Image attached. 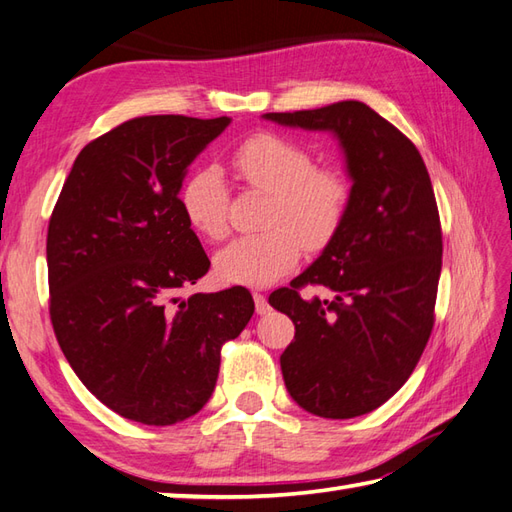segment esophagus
Listing matches in <instances>:
<instances>
[{
  "mask_svg": "<svg viewBox=\"0 0 512 512\" xmlns=\"http://www.w3.org/2000/svg\"><path fill=\"white\" fill-rule=\"evenodd\" d=\"M254 305H256V314H267L269 311V305H267V300H265V296L260 294V291H254Z\"/></svg>",
  "mask_w": 512,
  "mask_h": 512,
  "instance_id": "1",
  "label": "esophagus"
}]
</instances>
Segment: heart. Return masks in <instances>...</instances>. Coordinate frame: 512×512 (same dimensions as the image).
<instances>
[{
	"label": "heart",
	"instance_id": "1",
	"mask_svg": "<svg viewBox=\"0 0 512 512\" xmlns=\"http://www.w3.org/2000/svg\"><path fill=\"white\" fill-rule=\"evenodd\" d=\"M234 165L254 190L269 194L263 227L216 254V274L225 283L267 285L294 267L302 245L325 247L347 214L351 187L344 174L318 168L300 143L278 134H256L234 154ZM181 207L198 234L223 241L229 234V194L214 165L198 168L181 187Z\"/></svg>",
	"mask_w": 512,
	"mask_h": 512
}]
</instances>
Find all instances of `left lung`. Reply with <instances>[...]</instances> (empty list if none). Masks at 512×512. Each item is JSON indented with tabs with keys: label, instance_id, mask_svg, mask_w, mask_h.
<instances>
[{
	"label": "left lung",
	"instance_id": "8db88e82",
	"mask_svg": "<svg viewBox=\"0 0 512 512\" xmlns=\"http://www.w3.org/2000/svg\"><path fill=\"white\" fill-rule=\"evenodd\" d=\"M265 119L331 132L353 181L336 236L269 296L296 325L280 356L289 395L309 413L349 420L387 402L429 342L442 271L433 185L415 145L362 101ZM307 284L325 286L328 296L302 299Z\"/></svg>",
	"mask_w": 512,
	"mask_h": 512
}]
</instances>
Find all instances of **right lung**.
<instances>
[{
	"label": "right lung",
	"mask_w": 512,
	"mask_h": 512,
	"mask_svg": "<svg viewBox=\"0 0 512 512\" xmlns=\"http://www.w3.org/2000/svg\"><path fill=\"white\" fill-rule=\"evenodd\" d=\"M229 121L154 114L117 125L79 152L50 216L57 342L86 389L132 422L168 426L201 411L223 344L254 314L245 287L181 296L210 258L179 192Z\"/></svg>",
	"instance_id": "add662e5"
}]
</instances>
